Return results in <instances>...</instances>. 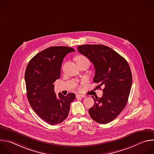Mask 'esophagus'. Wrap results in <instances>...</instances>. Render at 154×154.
Here are the masks:
<instances>
[{
    "label": "esophagus",
    "instance_id": "obj_1",
    "mask_svg": "<svg viewBox=\"0 0 154 154\" xmlns=\"http://www.w3.org/2000/svg\"><path fill=\"white\" fill-rule=\"evenodd\" d=\"M86 96L85 95H83V94H77L76 95V97H82V98H84Z\"/></svg>",
    "mask_w": 154,
    "mask_h": 154
}]
</instances>
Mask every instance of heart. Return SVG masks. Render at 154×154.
Returning a JSON list of instances; mask_svg holds the SVG:
<instances>
[{"label":"heart","mask_w":154,"mask_h":154,"mask_svg":"<svg viewBox=\"0 0 154 154\" xmlns=\"http://www.w3.org/2000/svg\"><path fill=\"white\" fill-rule=\"evenodd\" d=\"M75 59H76L77 63L82 62V61H88V58L86 57H85V56H83L82 55H80L77 56Z\"/></svg>","instance_id":"heart-1"}]
</instances>
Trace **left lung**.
Segmentation results:
<instances>
[{
    "instance_id": "obj_1",
    "label": "left lung",
    "mask_w": 154,
    "mask_h": 154,
    "mask_svg": "<svg viewBox=\"0 0 154 154\" xmlns=\"http://www.w3.org/2000/svg\"><path fill=\"white\" fill-rule=\"evenodd\" d=\"M79 52L94 64V83L103 86L101 97L89 109L91 118L105 124L114 120L125 108L130 94L132 75L127 61L110 48L100 45L79 46Z\"/></svg>"
}]
</instances>
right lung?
Returning <instances> with one entry per match:
<instances>
[{"mask_svg": "<svg viewBox=\"0 0 154 154\" xmlns=\"http://www.w3.org/2000/svg\"><path fill=\"white\" fill-rule=\"evenodd\" d=\"M75 52L66 46L48 48L35 55L29 61L25 72L27 96L34 112L50 125L58 124L67 118L74 93L57 97L54 83L61 75L63 58Z\"/></svg>", "mask_w": 154, "mask_h": 154, "instance_id": "add662e5", "label": "right lung"}]
</instances>
